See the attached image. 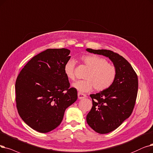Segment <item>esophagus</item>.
<instances>
[{"label": "esophagus", "mask_w": 153, "mask_h": 153, "mask_svg": "<svg viewBox=\"0 0 153 153\" xmlns=\"http://www.w3.org/2000/svg\"><path fill=\"white\" fill-rule=\"evenodd\" d=\"M78 98L79 99H84L86 97V95L84 94H82V93H80V92H78Z\"/></svg>", "instance_id": "1"}]
</instances>
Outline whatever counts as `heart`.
<instances>
[{
	"instance_id": "obj_1",
	"label": "heart",
	"mask_w": 153,
	"mask_h": 153,
	"mask_svg": "<svg viewBox=\"0 0 153 153\" xmlns=\"http://www.w3.org/2000/svg\"><path fill=\"white\" fill-rule=\"evenodd\" d=\"M89 71L85 76V80L79 81L73 84V87L79 92H86L94 88L97 91L109 88L114 83L117 74L116 66L108 62L104 58L95 54L84 55L80 58ZM76 62L69 59L64 66L65 74L69 80L76 79Z\"/></svg>"
}]
</instances>
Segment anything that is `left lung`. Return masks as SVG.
<instances>
[{
  "mask_svg": "<svg viewBox=\"0 0 153 153\" xmlns=\"http://www.w3.org/2000/svg\"><path fill=\"white\" fill-rule=\"evenodd\" d=\"M94 54L108 57L117 71L109 88L91 94L92 107L86 117L90 127L99 134L115 130L132 114L138 90V78L131 65L123 56L110 50L87 49Z\"/></svg>",
  "mask_w": 153,
  "mask_h": 153,
  "instance_id": "1",
  "label": "left lung"
}]
</instances>
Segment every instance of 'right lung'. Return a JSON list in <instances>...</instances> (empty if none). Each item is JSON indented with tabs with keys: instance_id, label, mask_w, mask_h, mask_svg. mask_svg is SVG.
<instances>
[{
	"instance_id": "1",
	"label": "right lung",
	"mask_w": 153,
	"mask_h": 153,
	"mask_svg": "<svg viewBox=\"0 0 153 153\" xmlns=\"http://www.w3.org/2000/svg\"><path fill=\"white\" fill-rule=\"evenodd\" d=\"M67 49H48L32 57L16 82V107L22 120L41 133L56 128L64 112L77 99L70 88L64 66L69 60Z\"/></svg>"
}]
</instances>
